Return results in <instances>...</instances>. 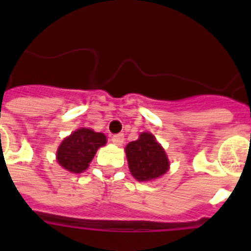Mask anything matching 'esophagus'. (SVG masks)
Wrapping results in <instances>:
<instances>
[{"label":"esophagus","instance_id":"1","mask_svg":"<svg viewBox=\"0 0 251 251\" xmlns=\"http://www.w3.org/2000/svg\"><path fill=\"white\" fill-rule=\"evenodd\" d=\"M112 142L117 146H122L124 143V136L123 134H115L112 137Z\"/></svg>","mask_w":251,"mask_h":251}]
</instances>
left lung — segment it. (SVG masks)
Returning a JSON list of instances; mask_svg holds the SVG:
<instances>
[{"mask_svg": "<svg viewBox=\"0 0 251 251\" xmlns=\"http://www.w3.org/2000/svg\"><path fill=\"white\" fill-rule=\"evenodd\" d=\"M126 154L130 174L141 182L158 178L170 168L167 154L152 133H141L137 141L128 143Z\"/></svg>", "mask_w": 251, "mask_h": 251, "instance_id": "8db88e82", "label": "left lung"}]
</instances>
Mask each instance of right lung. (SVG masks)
I'll list each match as a JSON object with an SVG mask.
<instances>
[{
  "instance_id": "1",
  "label": "right lung",
  "mask_w": 251,
  "mask_h": 251,
  "mask_svg": "<svg viewBox=\"0 0 251 251\" xmlns=\"http://www.w3.org/2000/svg\"><path fill=\"white\" fill-rule=\"evenodd\" d=\"M106 143L103 133L94 132L90 128H80L66 137L56 152L59 165L72 174H81L89 167L95 153Z\"/></svg>"
}]
</instances>
